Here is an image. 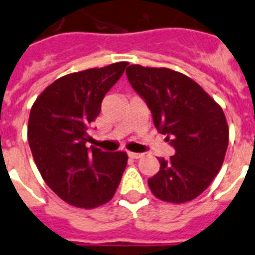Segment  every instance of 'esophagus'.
<instances>
[{"label":"esophagus","mask_w":255,"mask_h":255,"mask_svg":"<svg viewBox=\"0 0 255 255\" xmlns=\"http://www.w3.org/2000/svg\"><path fill=\"white\" fill-rule=\"evenodd\" d=\"M142 154L141 153H134V152H128V157L129 158H133V160H136V158H140Z\"/></svg>","instance_id":"esophagus-1"}]
</instances>
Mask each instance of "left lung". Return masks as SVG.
Instances as JSON below:
<instances>
[{"label": "left lung", "mask_w": 255, "mask_h": 255, "mask_svg": "<svg viewBox=\"0 0 255 255\" xmlns=\"http://www.w3.org/2000/svg\"><path fill=\"white\" fill-rule=\"evenodd\" d=\"M133 90L148 105L153 123L174 148L169 160L148 179L156 198L185 203L199 196L220 171L229 129L221 109L195 81L167 68L129 65Z\"/></svg>", "instance_id": "1"}]
</instances>
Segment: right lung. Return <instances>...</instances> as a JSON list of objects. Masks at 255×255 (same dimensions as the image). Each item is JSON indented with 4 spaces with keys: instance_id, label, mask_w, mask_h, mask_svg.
Wrapping results in <instances>:
<instances>
[{
    "instance_id": "obj_1",
    "label": "right lung",
    "mask_w": 255,
    "mask_h": 255,
    "mask_svg": "<svg viewBox=\"0 0 255 255\" xmlns=\"http://www.w3.org/2000/svg\"><path fill=\"white\" fill-rule=\"evenodd\" d=\"M127 63L56 80L31 107L27 138L44 182L70 206L95 208L111 200L127 166L126 152L88 148L89 128Z\"/></svg>"
}]
</instances>
